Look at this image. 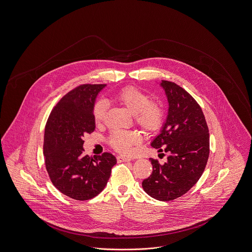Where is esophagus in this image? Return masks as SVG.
Segmentation results:
<instances>
[{"mask_svg":"<svg viewBox=\"0 0 252 252\" xmlns=\"http://www.w3.org/2000/svg\"><path fill=\"white\" fill-rule=\"evenodd\" d=\"M117 160H118V162H127V161H130L131 158L124 157V156H118Z\"/></svg>","mask_w":252,"mask_h":252,"instance_id":"34e87169","label":"esophagus"}]
</instances>
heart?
Masks as SVG:
<instances>
[{"label": "heart", "mask_w": 252, "mask_h": 252, "mask_svg": "<svg viewBox=\"0 0 252 252\" xmlns=\"http://www.w3.org/2000/svg\"><path fill=\"white\" fill-rule=\"evenodd\" d=\"M112 101L126 107L134 115L135 123L144 130L155 132L160 129L164 122V108L158 100H150V96L133 87H127L116 94ZM106 104L98 101L93 109V118L96 125H101L106 115ZM141 142V135L136 131H114L109 137L113 149L122 154H130L132 148Z\"/></svg>", "instance_id": "1"}]
</instances>
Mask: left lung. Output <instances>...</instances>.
I'll use <instances>...</instances> for the list:
<instances>
[{
	"label": "left lung",
	"mask_w": 252,
	"mask_h": 252,
	"mask_svg": "<svg viewBox=\"0 0 252 252\" xmlns=\"http://www.w3.org/2000/svg\"><path fill=\"white\" fill-rule=\"evenodd\" d=\"M168 115L152 147L165 152L167 161L150 158L153 172L142 182L146 193L159 201L186 194L202 176L210 154V134L205 116L195 99L182 87L162 80Z\"/></svg>",
	"instance_id": "obj_1"
}]
</instances>
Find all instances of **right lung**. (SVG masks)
Instances as JSON below:
<instances>
[{"instance_id": "obj_1", "label": "right lung", "mask_w": 252, "mask_h": 252, "mask_svg": "<svg viewBox=\"0 0 252 252\" xmlns=\"http://www.w3.org/2000/svg\"><path fill=\"white\" fill-rule=\"evenodd\" d=\"M105 84H84L63 95L53 108L44 130L45 167L58 190L74 200L85 201L105 188L116 158L110 153L84 156V134L95 128L93 109Z\"/></svg>"}]
</instances>
